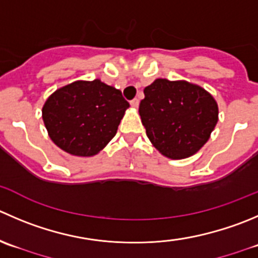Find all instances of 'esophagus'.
Returning <instances> with one entry per match:
<instances>
[{
    "label": "esophagus",
    "instance_id": "obj_1",
    "mask_svg": "<svg viewBox=\"0 0 258 258\" xmlns=\"http://www.w3.org/2000/svg\"><path fill=\"white\" fill-rule=\"evenodd\" d=\"M130 104H131V106L134 107V108H137V107H139V104H140V99L139 98L132 99V101L130 102Z\"/></svg>",
    "mask_w": 258,
    "mask_h": 258
}]
</instances>
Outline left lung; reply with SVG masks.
Returning a JSON list of instances; mask_svg holds the SVG:
<instances>
[{
  "label": "left lung",
  "instance_id": "left-lung-1",
  "mask_svg": "<svg viewBox=\"0 0 258 258\" xmlns=\"http://www.w3.org/2000/svg\"><path fill=\"white\" fill-rule=\"evenodd\" d=\"M139 112L146 135L170 159L196 154L208 141L218 122L213 97L196 84L156 79L144 89Z\"/></svg>",
  "mask_w": 258,
  "mask_h": 258
}]
</instances>
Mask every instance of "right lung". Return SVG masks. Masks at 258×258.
I'll list each match as a JSON object with an SVG mask.
<instances>
[{
	"label": "right lung",
	"mask_w": 258,
	"mask_h": 258,
	"mask_svg": "<svg viewBox=\"0 0 258 258\" xmlns=\"http://www.w3.org/2000/svg\"><path fill=\"white\" fill-rule=\"evenodd\" d=\"M128 107L121 91L99 79L78 81L47 98L42 119L56 146L76 156H93L113 139Z\"/></svg>",
	"instance_id": "add662e5"
}]
</instances>
